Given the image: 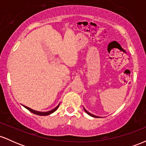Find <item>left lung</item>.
Masks as SVG:
<instances>
[{
    "label": "left lung",
    "mask_w": 146,
    "mask_h": 146,
    "mask_svg": "<svg viewBox=\"0 0 146 146\" xmlns=\"http://www.w3.org/2000/svg\"><path fill=\"white\" fill-rule=\"evenodd\" d=\"M84 110H85V112H86V113L87 114H88V115H90V116H91V117H95V115H92V114H90V113H88V111H87V110H86V109H85V108H84Z\"/></svg>",
    "instance_id": "obj_1"
}]
</instances>
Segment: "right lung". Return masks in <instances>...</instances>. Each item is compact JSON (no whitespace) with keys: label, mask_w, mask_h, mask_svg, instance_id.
Returning <instances> with one entry per match:
<instances>
[{"label":"right lung","mask_w":146,"mask_h":146,"mask_svg":"<svg viewBox=\"0 0 146 146\" xmlns=\"http://www.w3.org/2000/svg\"><path fill=\"white\" fill-rule=\"evenodd\" d=\"M60 103L59 104H58V106H57L56 107V108H53V110H50V111H47V112H39V111H36V110H33V109H31V108H29V107H27V106H23L25 107V108H27V110H29V111H31V113H33V114H35V115H40V116H46V115H51V113H54L55 111H56V110L58 109V107H59V106H60Z\"/></svg>","instance_id":"add662e5"}]
</instances>
